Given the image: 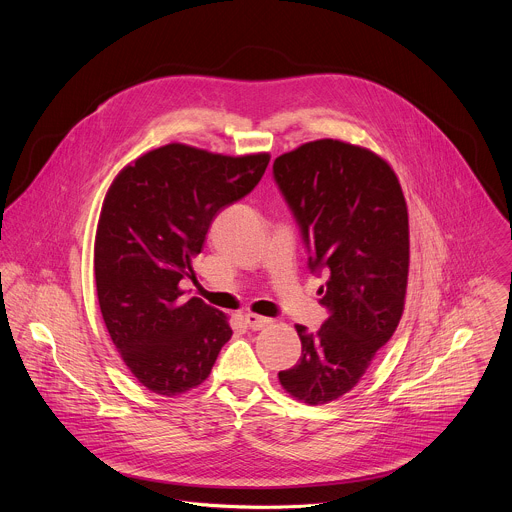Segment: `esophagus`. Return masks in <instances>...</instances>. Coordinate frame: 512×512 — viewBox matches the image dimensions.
Returning <instances> with one entry per match:
<instances>
[{
	"mask_svg": "<svg viewBox=\"0 0 512 512\" xmlns=\"http://www.w3.org/2000/svg\"><path fill=\"white\" fill-rule=\"evenodd\" d=\"M245 322L251 330H263L265 326L271 324V318H265V316H257V314H247L245 316Z\"/></svg>",
	"mask_w": 512,
	"mask_h": 512,
	"instance_id": "34e87169",
	"label": "esophagus"
}]
</instances>
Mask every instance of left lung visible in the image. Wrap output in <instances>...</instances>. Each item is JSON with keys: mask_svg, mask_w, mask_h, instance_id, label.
Returning <instances> with one entry per match:
<instances>
[{"mask_svg": "<svg viewBox=\"0 0 512 512\" xmlns=\"http://www.w3.org/2000/svg\"><path fill=\"white\" fill-rule=\"evenodd\" d=\"M273 178L302 231L310 271L326 275L318 294L330 314L318 332L296 326L302 356L279 371V383L320 405L348 393L397 330L409 273L407 204L383 158L338 139L279 156Z\"/></svg>", "mask_w": 512, "mask_h": 512, "instance_id": "8db88e82", "label": "left lung"}]
</instances>
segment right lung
I'll list each match as a JSON object with an SVG mask.
<instances>
[{"label":"right lung","mask_w":512,"mask_h":512,"mask_svg":"<svg viewBox=\"0 0 512 512\" xmlns=\"http://www.w3.org/2000/svg\"><path fill=\"white\" fill-rule=\"evenodd\" d=\"M269 154L221 156L168 143L123 168L113 180L97 227L95 283L109 336L131 375L156 395L198 387L233 336L227 316L200 298L196 281L214 216L247 196Z\"/></svg>","instance_id":"obj_1"}]
</instances>
